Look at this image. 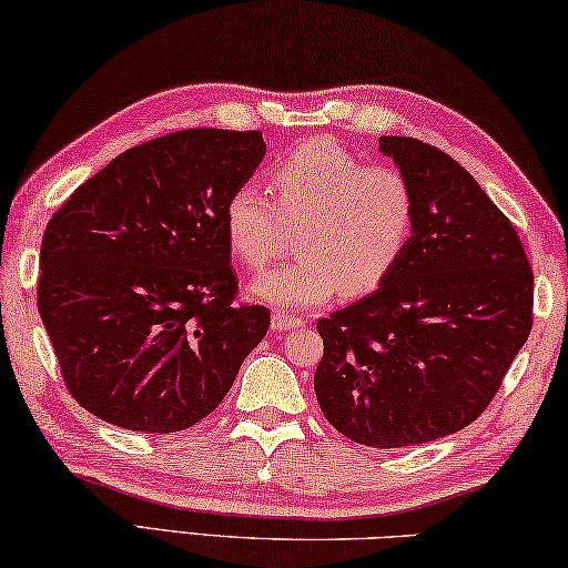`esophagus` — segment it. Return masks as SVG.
I'll return each instance as SVG.
<instances>
[{
  "label": "esophagus",
  "instance_id": "obj_1",
  "mask_svg": "<svg viewBox=\"0 0 568 568\" xmlns=\"http://www.w3.org/2000/svg\"><path fill=\"white\" fill-rule=\"evenodd\" d=\"M302 324H304L302 317H294V314H286V312H274V317H272V329H276V332L296 329V327H302Z\"/></svg>",
  "mask_w": 568,
  "mask_h": 568
}]
</instances>
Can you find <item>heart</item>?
I'll return each instance as SVG.
<instances>
[{
	"instance_id": "b5f03b06",
	"label": "heart",
	"mask_w": 568,
	"mask_h": 568,
	"mask_svg": "<svg viewBox=\"0 0 568 568\" xmlns=\"http://www.w3.org/2000/svg\"><path fill=\"white\" fill-rule=\"evenodd\" d=\"M266 189L241 183L223 203L231 256L258 272L296 229L290 264L258 276L251 292L282 310L383 286L413 244L417 196L395 165H365L329 138H312L268 165Z\"/></svg>"
}]
</instances>
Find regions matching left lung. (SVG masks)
Here are the masks:
<instances>
[{"mask_svg":"<svg viewBox=\"0 0 568 568\" xmlns=\"http://www.w3.org/2000/svg\"><path fill=\"white\" fill-rule=\"evenodd\" d=\"M410 179L417 226L377 292L317 322L314 393L329 425L367 448L430 443L496 397L534 324V272L514 223L440 148L383 135Z\"/></svg>","mask_w":568,"mask_h":568,"instance_id":"obj_1","label":"left lung"}]
</instances>
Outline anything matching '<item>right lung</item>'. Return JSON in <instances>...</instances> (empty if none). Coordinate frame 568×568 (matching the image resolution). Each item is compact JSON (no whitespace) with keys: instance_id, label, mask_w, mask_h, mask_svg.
Segmentation results:
<instances>
[{"instance_id":"add662e5","label":"right lung","mask_w":568,"mask_h":568,"mask_svg":"<svg viewBox=\"0 0 568 568\" xmlns=\"http://www.w3.org/2000/svg\"><path fill=\"white\" fill-rule=\"evenodd\" d=\"M264 153L262 130H179L120 153L50 219L37 310L88 413L179 433L226 397L272 314L239 302L221 213Z\"/></svg>"}]
</instances>
